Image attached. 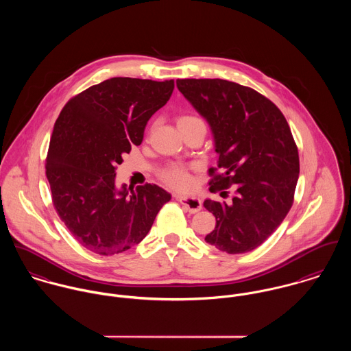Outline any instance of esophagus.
Listing matches in <instances>:
<instances>
[{
    "label": "esophagus",
    "mask_w": 351,
    "mask_h": 351,
    "mask_svg": "<svg viewBox=\"0 0 351 351\" xmlns=\"http://www.w3.org/2000/svg\"><path fill=\"white\" fill-rule=\"evenodd\" d=\"M177 200L180 201L191 213H197L201 209V201L196 197H186V196H177Z\"/></svg>",
    "instance_id": "esophagus-1"
}]
</instances>
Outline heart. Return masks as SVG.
<instances>
[{"label": "heart", "instance_id": "obj_1", "mask_svg": "<svg viewBox=\"0 0 351 351\" xmlns=\"http://www.w3.org/2000/svg\"><path fill=\"white\" fill-rule=\"evenodd\" d=\"M200 123H202V120L195 114H182L177 119L178 128L193 125V124H200ZM159 178L162 180L163 184H166L171 189L180 191V192H188V191L193 189V186H195V178H193L192 173L186 167H184L181 165H176V163H171V165H167L166 167H163L159 171Z\"/></svg>", "mask_w": 351, "mask_h": 351}]
</instances>
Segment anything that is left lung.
<instances>
[{
    "instance_id": "1",
    "label": "left lung",
    "mask_w": 351,
    "mask_h": 351,
    "mask_svg": "<svg viewBox=\"0 0 351 351\" xmlns=\"http://www.w3.org/2000/svg\"><path fill=\"white\" fill-rule=\"evenodd\" d=\"M178 90L208 120L215 135L217 167L209 191L230 204L205 200L216 217L205 242L228 254L261 246L293 205L300 173L299 150L289 124L274 102L249 86L226 80H177Z\"/></svg>"
}]
</instances>
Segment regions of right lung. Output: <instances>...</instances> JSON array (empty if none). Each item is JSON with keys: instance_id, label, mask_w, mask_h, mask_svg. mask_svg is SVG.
<instances>
[{"instance_id": "add662e5", "label": "right lung", "mask_w": 351, "mask_h": 351, "mask_svg": "<svg viewBox=\"0 0 351 351\" xmlns=\"http://www.w3.org/2000/svg\"><path fill=\"white\" fill-rule=\"evenodd\" d=\"M174 90L158 82L114 77L75 95L56 119L46 158L53 208L86 250L114 255L141 243L171 196L155 184L117 191L123 155L143 141L151 116Z\"/></svg>"}]
</instances>
